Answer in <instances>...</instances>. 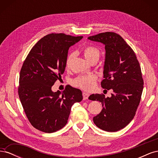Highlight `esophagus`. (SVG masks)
Returning <instances> with one entry per match:
<instances>
[{"instance_id":"1","label":"esophagus","mask_w":158,"mask_h":158,"mask_svg":"<svg viewBox=\"0 0 158 158\" xmlns=\"http://www.w3.org/2000/svg\"><path fill=\"white\" fill-rule=\"evenodd\" d=\"M82 95H83V98H84V99H88V97H89V94H88V93H86V92H84L83 93H82Z\"/></svg>"}]
</instances>
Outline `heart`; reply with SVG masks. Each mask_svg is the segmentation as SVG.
I'll return each instance as SVG.
<instances>
[{"mask_svg": "<svg viewBox=\"0 0 158 158\" xmlns=\"http://www.w3.org/2000/svg\"><path fill=\"white\" fill-rule=\"evenodd\" d=\"M84 55L85 58L88 61L97 59H99L100 55V52L96 47L93 46H87L84 49ZM73 54H70L66 61V65L68 66L70 62L73 58ZM97 80V76L94 74L82 75L75 78L73 81V84L76 87H78L84 90H92L95 85Z\"/></svg>", "mask_w": 158, "mask_h": 158, "instance_id": "obj_1", "label": "heart"}]
</instances>
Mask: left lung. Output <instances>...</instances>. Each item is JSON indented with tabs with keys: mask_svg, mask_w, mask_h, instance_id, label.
Segmentation results:
<instances>
[{
	"mask_svg": "<svg viewBox=\"0 0 158 158\" xmlns=\"http://www.w3.org/2000/svg\"><path fill=\"white\" fill-rule=\"evenodd\" d=\"M88 39L105 45L104 79L101 85L113 91L110 98L98 94L89 95V99L101 102L103 107L93 121L102 130L116 132L128 125L139 106L144 88L140 66L135 52L118 34L105 32Z\"/></svg>",
	"mask_w": 158,
	"mask_h": 158,
	"instance_id": "obj_1",
	"label": "left lung"
}]
</instances>
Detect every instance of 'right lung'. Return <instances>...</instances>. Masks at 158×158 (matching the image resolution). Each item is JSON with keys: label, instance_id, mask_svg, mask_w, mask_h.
I'll list each match as a JSON object with an SVG mask.
<instances>
[{"label": "right lung", "instance_id": "right-lung-1", "mask_svg": "<svg viewBox=\"0 0 158 158\" xmlns=\"http://www.w3.org/2000/svg\"><path fill=\"white\" fill-rule=\"evenodd\" d=\"M64 33H51L33 47L20 70L18 95L31 125L52 133L68 122L70 109L83 99L82 91L67 86L63 92L51 89L66 67L69 47L82 39Z\"/></svg>", "mask_w": 158, "mask_h": 158}]
</instances>
